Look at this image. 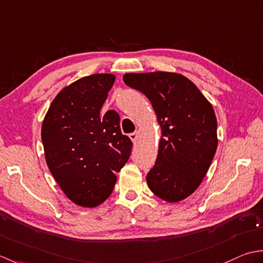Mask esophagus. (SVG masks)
<instances>
[{
    "mask_svg": "<svg viewBox=\"0 0 263 263\" xmlns=\"http://www.w3.org/2000/svg\"><path fill=\"white\" fill-rule=\"evenodd\" d=\"M129 137H130L132 141H133L134 143H135V142L137 141V138H138V133H137V132H134V133L129 134Z\"/></svg>",
    "mask_w": 263,
    "mask_h": 263,
    "instance_id": "esophagus-1",
    "label": "esophagus"
}]
</instances>
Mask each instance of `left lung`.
<instances>
[{
  "mask_svg": "<svg viewBox=\"0 0 263 263\" xmlns=\"http://www.w3.org/2000/svg\"><path fill=\"white\" fill-rule=\"evenodd\" d=\"M125 84L151 102L160 127L158 158L146 181L170 203L189 197L204 178L217 151V118L210 102L180 73H125Z\"/></svg>",
  "mask_w": 263,
  "mask_h": 263,
  "instance_id": "1",
  "label": "left lung"
}]
</instances>
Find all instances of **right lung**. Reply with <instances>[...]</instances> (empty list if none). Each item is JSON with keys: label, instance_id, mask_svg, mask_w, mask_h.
Returning <instances> with one entry per match:
<instances>
[{"label": "right lung", "instance_id": "obj_1", "mask_svg": "<svg viewBox=\"0 0 263 263\" xmlns=\"http://www.w3.org/2000/svg\"><path fill=\"white\" fill-rule=\"evenodd\" d=\"M116 80L112 73L83 77L60 90L42 125L45 160L52 176L74 204L94 208L114 191L133 143L122 135L120 117L100 112Z\"/></svg>", "mask_w": 263, "mask_h": 263}]
</instances>
